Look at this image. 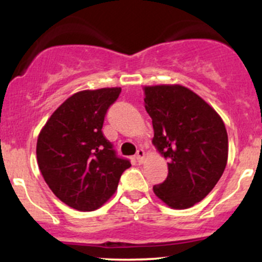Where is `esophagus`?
Wrapping results in <instances>:
<instances>
[{
    "label": "esophagus",
    "instance_id": "obj_1",
    "mask_svg": "<svg viewBox=\"0 0 262 262\" xmlns=\"http://www.w3.org/2000/svg\"><path fill=\"white\" fill-rule=\"evenodd\" d=\"M135 159H137L139 164H141L144 161V159H145V151L143 149H138L137 154H135Z\"/></svg>",
    "mask_w": 262,
    "mask_h": 262
}]
</instances>
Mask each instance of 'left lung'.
<instances>
[{"mask_svg": "<svg viewBox=\"0 0 262 262\" xmlns=\"http://www.w3.org/2000/svg\"><path fill=\"white\" fill-rule=\"evenodd\" d=\"M144 107L152 119V144L167 159L169 175L155 196L173 209L202 201L223 175L228 134L222 117L181 85L144 86Z\"/></svg>", "mask_w": 262, "mask_h": 262, "instance_id": "1", "label": "left lung"}]
</instances>
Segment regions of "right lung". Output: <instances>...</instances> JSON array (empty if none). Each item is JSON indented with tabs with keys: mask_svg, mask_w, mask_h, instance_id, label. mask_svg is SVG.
I'll return each mask as SVG.
<instances>
[{
	"mask_svg": "<svg viewBox=\"0 0 262 262\" xmlns=\"http://www.w3.org/2000/svg\"><path fill=\"white\" fill-rule=\"evenodd\" d=\"M121 87L83 90L54 111L38 135L39 170L61 202L81 212L98 209L113 196L130 162L117 158L102 133L108 107Z\"/></svg>",
	"mask_w": 262,
	"mask_h": 262,
	"instance_id": "obj_1",
	"label": "right lung"
}]
</instances>
